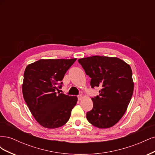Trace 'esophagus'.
<instances>
[{
    "label": "esophagus",
    "mask_w": 155,
    "mask_h": 155,
    "mask_svg": "<svg viewBox=\"0 0 155 155\" xmlns=\"http://www.w3.org/2000/svg\"><path fill=\"white\" fill-rule=\"evenodd\" d=\"M82 98H83V96H82V95H78V99L79 101L81 100Z\"/></svg>",
    "instance_id": "34e87169"
}]
</instances>
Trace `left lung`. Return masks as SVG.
<instances>
[{
	"instance_id": "left-lung-1",
	"label": "left lung",
	"mask_w": 155,
	"mask_h": 155,
	"mask_svg": "<svg viewBox=\"0 0 155 155\" xmlns=\"http://www.w3.org/2000/svg\"><path fill=\"white\" fill-rule=\"evenodd\" d=\"M92 88L100 87V94L92 97L93 108L87 112L89 123L100 129L114 125L124 116L132 97V70L117 58L95 55L78 59Z\"/></svg>"
}]
</instances>
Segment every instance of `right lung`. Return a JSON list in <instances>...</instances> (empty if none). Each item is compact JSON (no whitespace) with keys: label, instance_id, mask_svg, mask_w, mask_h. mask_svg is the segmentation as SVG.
I'll use <instances>...</instances> for the list:
<instances>
[{"label":"right lung","instance_id":"1","mask_svg":"<svg viewBox=\"0 0 155 155\" xmlns=\"http://www.w3.org/2000/svg\"><path fill=\"white\" fill-rule=\"evenodd\" d=\"M76 60L40 59L25 69L23 97L35 119L45 128L64 125L76 105V96L55 92L62 87L64 74Z\"/></svg>","mask_w":155,"mask_h":155}]
</instances>
